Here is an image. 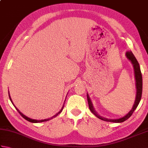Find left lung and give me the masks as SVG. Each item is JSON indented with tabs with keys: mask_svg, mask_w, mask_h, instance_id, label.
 <instances>
[{
	"mask_svg": "<svg viewBox=\"0 0 148 148\" xmlns=\"http://www.w3.org/2000/svg\"><path fill=\"white\" fill-rule=\"evenodd\" d=\"M125 56H126V57L127 58L128 60L130 61V62L132 63V64L133 67H134V75H135V79H136V91H137L136 97V100H135L134 104L132 107V109L128 112V114H127L124 116H123L121 118H119L118 119L106 118L99 115L98 113L96 112L95 109L93 108V106L92 104V101H91L88 94L87 93L88 102L89 108L91 112H92L93 114L96 116V117L102 119L103 121L114 122V123H122L125 121H126L127 119L129 118L132 116V114H133L134 111L136 110V109L137 108V107L138 106V105H139V103L140 101L141 97H142V92H143V77H142V74H141L139 64L132 51H127L126 53H125Z\"/></svg>",
	"mask_w": 148,
	"mask_h": 148,
	"instance_id": "left-lung-1",
	"label": "left lung"
}]
</instances>
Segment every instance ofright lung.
Segmentation results:
<instances>
[{"label": "right lung", "mask_w": 148, "mask_h": 148, "mask_svg": "<svg viewBox=\"0 0 148 148\" xmlns=\"http://www.w3.org/2000/svg\"><path fill=\"white\" fill-rule=\"evenodd\" d=\"M9 99H10V100H11V102H12V104H13V106H14V108H16V109L18 111V112L20 113V115L22 116V117H23L24 119H25L26 120H27V121H29V122H31V123H40V122H44V121H48V120H50V119H53V118H55L56 116H58V114H59L62 111V110H63V109H64V104L63 105V106H62V109H61V110L60 111L58 112H57L56 113V114H55V115H54L53 116H52L51 118H48V119H41V120H37V119H31V118H29V117H27V116H26L25 115H24L23 113H21L20 111H19V110L16 108V106L14 105V103H13V102H12V100H11V97H10V95H9Z\"/></svg>", "instance_id": "right-lung-1"}]
</instances>
